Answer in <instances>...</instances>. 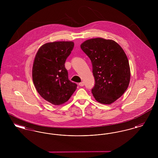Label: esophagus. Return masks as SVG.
I'll return each instance as SVG.
<instances>
[{
	"instance_id": "obj_1",
	"label": "esophagus",
	"mask_w": 158,
	"mask_h": 158,
	"mask_svg": "<svg viewBox=\"0 0 158 158\" xmlns=\"http://www.w3.org/2000/svg\"><path fill=\"white\" fill-rule=\"evenodd\" d=\"M79 85L81 86H84V82H82L79 83Z\"/></svg>"
}]
</instances>
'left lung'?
Returning a JSON list of instances; mask_svg holds the SVG:
<instances>
[{
    "label": "left lung",
    "instance_id": "1",
    "mask_svg": "<svg viewBox=\"0 0 158 158\" xmlns=\"http://www.w3.org/2000/svg\"><path fill=\"white\" fill-rule=\"evenodd\" d=\"M81 49L90 59L95 85L92 93L101 104H110L127 89L130 70L127 57L116 42L101 38L85 41Z\"/></svg>",
    "mask_w": 158,
    "mask_h": 158
}]
</instances>
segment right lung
<instances>
[{
    "label": "right lung",
    "instance_id": "add662e5",
    "mask_svg": "<svg viewBox=\"0 0 158 158\" xmlns=\"http://www.w3.org/2000/svg\"><path fill=\"white\" fill-rule=\"evenodd\" d=\"M74 47L72 41H57L42 45L35 56L32 80L38 94L53 105L68 101L77 84L68 77L64 64Z\"/></svg>",
    "mask_w": 158,
    "mask_h": 158
}]
</instances>
